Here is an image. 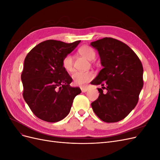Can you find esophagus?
<instances>
[{"label":"esophagus","mask_w":160,"mask_h":160,"mask_svg":"<svg viewBox=\"0 0 160 160\" xmlns=\"http://www.w3.org/2000/svg\"><path fill=\"white\" fill-rule=\"evenodd\" d=\"M81 89L82 92H86L88 91V87H81Z\"/></svg>","instance_id":"34e87169"}]
</instances>
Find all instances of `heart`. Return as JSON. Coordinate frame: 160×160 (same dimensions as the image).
Instances as JSON below:
<instances>
[{
    "label": "heart",
    "mask_w": 160,
    "mask_h": 160,
    "mask_svg": "<svg viewBox=\"0 0 160 160\" xmlns=\"http://www.w3.org/2000/svg\"><path fill=\"white\" fill-rule=\"evenodd\" d=\"M79 53L86 58L89 61L93 60L95 58V52L89 46H83L79 49ZM62 64L63 68L68 72H71L73 70V60L72 57L70 55H66L62 61ZM94 74L92 71H76L72 75V79H73L75 84L77 85H84L88 83L93 78Z\"/></svg>",
    "instance_id": "b5f03b06"
}]
</instances>
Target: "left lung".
<instances>
[{"instance_id": "8db88e82", "label": "left lung", "mask_w": 160, "mask_h": 160, "mask_svg": "<svg viewBox=\"0 0 160 160\" xmlns=\"http://www.w3.org/2000/svg\"><path fill=\"white\" fill-rule=\"evenodd\" d=\"M103 66L92 85H101L99 98L91 107L107 123L124 119L136 106L143 85V66L134 51L123 42L105 37L91 42ZM103 89H106L104 93Z\"/></svg>"}]
</instances>
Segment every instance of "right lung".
Listing matches in <instances>:
<instances>
[{"mask_svg":"<svg viewBox=\"0 0 160 160\" xmlns=\"http://www.w3.org/2000/svg\"><path fill=\"white\" fill-rule=\"evenodd\" d=\"M81 41L66 43L47 40L28 53L21 74L23 98L32 113L47 122H57L69 114L79 88H72V78L63 68V58Z\"/></svg>","mask_w":160,"mask_h":160,"instance_id":"1","label":"right lung"}]
</instances>
